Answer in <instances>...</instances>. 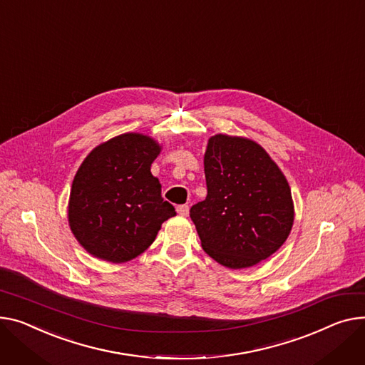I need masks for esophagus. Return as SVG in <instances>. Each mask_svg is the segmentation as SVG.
I'll use <instances>...</instances> for the list:
<instances>
[{
    "instance_id": "34e87169",
    "label": "esophagus",
    "mask_w": 365,
    "mask_h": 365,
    "mask_svg": "<svg viewBox=\"0 0 365 365\" xmlns=\"http://www.w3.org/2000/svg\"><path fill=\"white\" fill-rule=\"evenodd\" d=\"M176 211H178V214H179L180 217H187V214H189V207H187V205H179V207L176 208Z\"/></svg>"
}]
</instances>
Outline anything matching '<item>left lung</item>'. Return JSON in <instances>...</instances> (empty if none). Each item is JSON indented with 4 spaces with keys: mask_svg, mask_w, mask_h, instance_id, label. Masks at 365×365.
<instances>
[{
    "mask_svg": "<svg viewBox=\"0 0 365 365\" xmlns=\"http://www.w3.org/2000/svg\"><path fill=\"white\" fill-rule=\"evenodd\" d=\"M207 198L190 208L202 250L239 270L257 265L286 242L295 220L290 186L259 143L217 133L204 154Z\"/></svg>",
    "mask_w": 365,
    "mask_h": 365,
    "instance_id": "1",
    "label": "left lung"
}]
</instances>
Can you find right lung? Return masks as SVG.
Here are the masks:
<instances>
[{"instance_id":"add662e5","label":"right lung","mask_w":365,"mask_h":365,"mask_svg":"<svg viewBox=\"0 0 365 365\" xmlns=\"http://www.w3.org/2000/svg\"><path fill=\"white\" fill-rule=\"evenodd\" d=\"M160 153L154 138L128 132L100 143L82 161L71 183L67 220L92 257L114 264L130 261L176 215L151 173Z\"/></svg>"}]
</instances>
